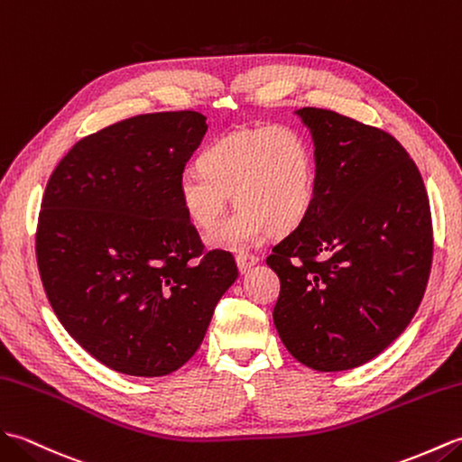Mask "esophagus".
Here are the masks:
<instances>
[{
  "label": "esophagus",
  "instance_id": "34e87169",
  "mask_svg": "<svg viewBox=\"0 0 462 462\" xmlns=\"http://www.w3.org/2000/svg\"><path fill=\"white\" fill-rule=\"evenodd\" d=\"M259 263V254H251V253H239L237 254V266L241 273H247L253 264Z\"/></svg>",
  "mask_w": 462,
  "mask_h": 462
}]
</instances>
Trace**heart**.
<instances>
[{
  "label": "heart",
  "instance_id": "heart-1",
  "mask_svg": "<svg viewBox=\"0 0 462 462\" xmlns=\"http://www.w3.org/2000/svg\"><path fill=\"white\" fill-rule=\"evenodd\" d=\"M318 163L312 142L294 126H259L229 132L201 152L199 170L180 178V199L193 227L209 233L237 205L229 221L215 231L213 247L241 249L266 233L299 227L316 198Z\"/></svg>",
  "mask_w": 462,
  "mask_h": 462
}]
</instances>
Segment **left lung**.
<instances>
[{"label": "left lung", "instance_id": "left-lung-1", "mask_svg": "<svg viewBox=\"0 0 462 462\" xmlns=\"http://www.w3.org/2000/svg\"><path fill=\"white\" fill-rule=\"evenodd\" d=\"M318 163L310 213L276 243L273 320L296 360L342 372L382 354L411 322L433 263V221L417 163L389 134L334 110H296Z\"/></svg>", "mask_w": 462, "mask_h": 462}]
</instances>
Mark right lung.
<instances>
[{
    "label": "right lung",
    "instance_id": "right-lung-1",
    "mask_svg": "<svg viewBox=\"0 0 462 462\" xmlns=\"http://www.w3.org/2000/svg\"><path fill=\"white\" fill-rule=\"evenodd\" d=\"M205 130L196 110L120 120L79 140L47 181L43 289L65 330L115 372H176L239 274L229 251H205L181 208L180 178Z\"/></svg>",
    "mask_w": 462,
    "mask_h": 462
}]
</instances>
